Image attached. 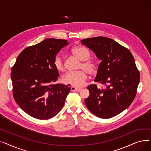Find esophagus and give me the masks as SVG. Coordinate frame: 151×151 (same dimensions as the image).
<instances>
[{"mask_svg":"<svg viewBox=\"0 0 151 151\" xmlns=\"http://www.w3.org/2000/svg\"><path fill=\"white\" fill-rule=\"evenodd\" d=\"M71 91H73V92H78V91H80L81 89L80 88H75V87H71Z\"/></svg>","mask_w":151,"mask_h":151,"instance_id":"34e87169","label":"esophagus"}]
</instances>
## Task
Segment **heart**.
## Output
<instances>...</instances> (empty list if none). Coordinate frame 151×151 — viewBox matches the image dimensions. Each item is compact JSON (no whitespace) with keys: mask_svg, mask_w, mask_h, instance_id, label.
<instances>
[{"mask_svg":"<svg viewBox=\"0 0 151 151\" xmlns=\"http://www.w3.org/2000/svg\"><path fill=\"white\" fill-rule=\"evenodd\" d=\"M71 54L73 56L82 61L79 67V69L82 70L75 73H67L62 76L61 80L63 84L71 85L73 87L82 86L87 80V73L92 75L96 73V65L92 61L88 60L90 58V53L89 51L85 47L80 46L74 47L71 50ZM54 65L57 70L62 71L64 70V65L60 56H57L54 61ZM84 69V70H82Z\"/></svg>","mask_w":151,"mask_h":151,"instance_id":"obj_1","label":"heart"}]
</instances>
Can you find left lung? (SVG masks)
Segmentation results:
<instances>
[{
  "instance_id": "1",
  "label": "left lung",
  "mask_w": 151,
  "mask_h": 151,
  "mask_svg": "<svg viewBox=\"0 0 151 151\" xmlns=\"http://www.w3.org/2000/svg\"><path fill=\"white\" fill-rule=\"evenodd\" d=\"M83 45L96 54L101 62L94 82L89 86L90 95L85 104L95 116L113 117L127 108L135 97L140 75L130 51L111 38L96 37L82 40Z\"/></svg>"
}]
</instances>
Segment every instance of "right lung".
Masks as SVG:
<instances>
[{
	"label": "right lung",
	"instance_id": "add662e5",
	"mask_svg": "<svg viewBox=\"0 0 151 151\" xmlns=\"http://www.w3.org/2000/svg\"><path fill=\"white\" fill-rule=\"evenodd\" d=\"M68 44L65 40L46 38L26 47L18 56L11 73L13 97L30 116L48 119L64 105L71 88L53 84L59 77L54 61L60 50Z\"/></svg>",
	"mask_w": 151,
	"mask_h": 151
}]
</instances>
